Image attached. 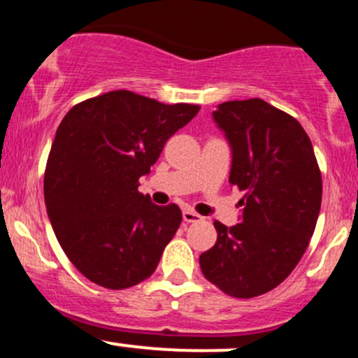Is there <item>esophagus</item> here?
Here are the masks:
<instances>
[{"mask_svg": "<svg viewBox=\"0 0 358 358\" xmlns=\"http://www.w3.org/2000/svg\"><path fill=\"white\" fill-rule=\"evenodd\" d=\"M183 220L187 222V224H192V222H199V220H202V217L199 215V213H195V212H192V210H183Z\"/></svg>", "mask_w": 358, "mask_h": 358, "instance_id": "obj_1", "label": "esophagus"}]
</instances>
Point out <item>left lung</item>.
Returning <instances> with one entry per match:
<instances>
[{"label": "left lung", "instance_id": "obj_1", "mask_svg": "<svg viewBox=\"0 0 358 358\" xmlns=\"http://www.w3.org/2000/svg\"><path fill=\"white\" fill-rule=\"evenodd\" d=\"M213 122L231 146L229 182L244 190L239 224L219 220L200 254L203 276L234 298L281 285L310 244L322 207V175L301 124L262 99L222 102Z\"/></svg>", "mask_w": 358, "mask_h": 358}]
</instances>
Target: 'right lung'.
Returning <instances> with one entry per match:
<instances>
[{"label": "right lung", "instance_id": "right-lung-1", "mask_svg": "<svg viewBox=\"0 0 358 358\" xmlns=\"http://www.w3.org/2000/svg\"><path fill=\"white\" fill-rule=\"evenodd\" d=\"M199 110L113 90L62 119L45 170V205L60 248L89 281L124 289L155 273L182 210L151 202L138 180Z\"/></svg>", "mask_w": 358, "mask_h": 358}]
</instances>
